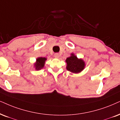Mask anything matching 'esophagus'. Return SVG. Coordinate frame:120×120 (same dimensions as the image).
<instances>
[{
  "mask_svg": "<svg viewBox=\"0 0 120 120\" xmlns=\"http://www.w3.org/2000/svg\"><path fill=\"white\" fill-rule=\"evenodd\" d=\"M54 57H55V58H59V54H58V53H55V54H54Z\"/></svg>",
  "mask_w": 120,
  "mask_h": 120,
  "instance_id": "1",
  "label": "esophagus"
}]
</instances>
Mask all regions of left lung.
<instances>
[{"label": "left lung", "mask_w": 120, "mask_h": 120, "mask_svg": "<svg viewBox=\"0 0 120 120\" xmlns=\"http://www.w3.org/2000/svg\"><path fill=\"white\" fill-rule=\"evenodd\" d=\"M67 63L66 69L72 73H79L84 69L85 63L81 59H78L74 54H71V56L68 57L66 60Z\"/></svg>", "instance_id": "1"}]
</instances>
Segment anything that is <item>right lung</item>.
I'll return each mask as SVG.
<instances>
[{"label": "right lung", "mask_w": 120, "mask_h": 120, "mask_svg": "<svg viewBox=\"0 0 120 120\" xmlns=\"http://www.w3.org/2000/svg\"><path fill=\"white\" fill-rule=\"evenodd\" d=\"M46 60V57H40L36 59V62L34 64V66L36 70H39L44 67L45 61Z\"/></svg>", "instance_id": "add662e5"}]
</instances>
